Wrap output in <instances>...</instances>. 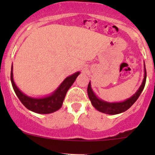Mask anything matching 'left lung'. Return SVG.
Returning a JSON list of instances; mask_svg holds the SVG:
<instances>
[{
  "instance_id": "left-lung-1",
  "label": "left lung",
  "mask_w": 155,
  "mask_h": 155,
  "mask_svg": "<svg viewBox=\"0 0 155 155\" xmlns=\"http://www.w3.org/2000/svg\"><path fill=\"white\" fill-rule=\"evenodd\" d=\"M145 82H146V70H145V76L143 82L142 83L141 86H140L139 90L137 91V93L131 97L129 99L126 100L124 102L121 103H107L105 101H103L101 100L98 99L95 94H94L93 91H92L91 87V84L89 82L88 85H87V94H88V97L90 101H91V104L93 107L98 111L104 113L109 114V115H115V114H119L121 112H124V111L127 110L134 103L137 101L140 95L141 94L142 91L144 89Z\"/></svg>"
}]
</instances>
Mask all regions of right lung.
<instances>
[{"label":"right lung","instance_id":"1","mask_svg":"<svg viewBox=\"0 0 155 155\" xmlns=\"http://www.w3.org/2000/svg\"><path fill=\"white\" fill-rule=\"evenodd\" d=\"M79 72L74 73L72 76H68L60 85V87L51 95L47 97L35 99L26 96L25 94L20 91L19 89L16 87L14 83L13 77H12V65L11 68L10 79L12 87L15 94L18 97L21 104L28 109L39 114H49L58 110L61 107L63 101L64 100L66 94L68 89L71 87L73 82L76 80V77L79 76Z\"/></svg>","mask_w":155,"mask_h":155}]
</instances>
